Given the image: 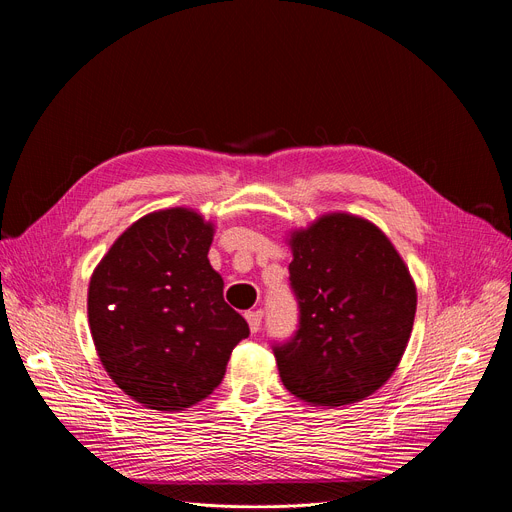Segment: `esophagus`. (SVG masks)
<instances>
[{"instance_id":"34e87169","label":"esophagus","mask_w":512,"mask_h":512,"mask_svg":"<svg viewBox=\"0 0 512 512\" xmlns=\"http://www.w3.org/2000/svg\"><path fill=\"white\" fill-rule=\"evenodd\" d=\"M245 317H247V321H249L251 332L257 334L259 328H261V317H263V313H261V311H247Z\"/></svg>"}]
</instances>
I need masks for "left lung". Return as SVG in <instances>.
I'll return each instance as SVG.
<instances>
[{
	"label": "left lung",
	"instance_id": "8db88e82",
	"mask_svg": "<svg viewBox=\"0 0 512 512\" xmlns=\"http://www.w3.org/2000/svg\"><path fill=\"white\" fill-rule=\"evenodd\" d=\"M286 242L301 321L274 348L282 384L321 409L365 400L392 378L411 338L409 267L378 226L346 211L319 215Z\"/></svg>",
	"mask_w": 512,
	"mask_h": 512
}]
</instances>
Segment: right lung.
<instances>
[{"label": "right lung", "instance_id": "1", "mask_svg": "<svg viewBox=\"0 0 512 512\" xmlns=\"http://www.w3.org/2000/svg\"><path fill=\"white\" fill-rule=\"evenodd\" d=\"M213 234V222L191 207L151 211L93 270L95 351L114 384L147 409L180 413L207 398L232 348L249 336L207 259Z\"/></svg>", "mask_w": 512, "mask_h": 512}]
</instances>
